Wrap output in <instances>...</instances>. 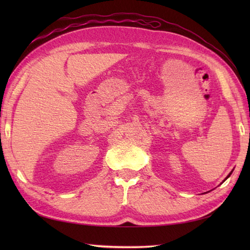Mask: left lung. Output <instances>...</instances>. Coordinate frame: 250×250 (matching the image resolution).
I'll use <instances>...</instances> for the list:
<instances>
[{"label":"left lung","mask_w":250,"mask_h":250,"mask_svg":"<svg viewBox=\"0 0 250 250\" xmlns=\"http://www.w3.org/2000/svg\"><path fill=\"white\" fill-rule=\"evenodd\" d=\"M232 172H233V171H232ZM232 172H231V173H230V174H229V175H228V176H227V178H229V177H230V175H231V174H232ZM227 178H226V179H227ZM226 179H225V180H226ZM225 180H224V182H225Z\"/></svg>","instance_id":"obj_1"}]
</instances>
